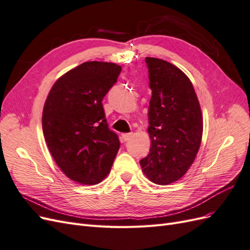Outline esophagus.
I'll list each match as a JSON object with an SVG mask.
<instances>
[{
	"label": "esophagus",
	"mask_w": 250,
	"mask_h": 250,
	"mask_svg": "<svg viewBox=\"0 0 250 250\" xmlns=\"http://www.w3.org/2000/svg\"><path fill=\"white\" fill-rule=\"evenodd\" d=\"M132 135H133L132 133H123L122 134V138L126 142V141H129L132 138Z\"/></svg>",
	"instance_id": "esophagus-1"
}]
</instances>
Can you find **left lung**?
<instances>
[{"label":"left lung","mask_w":250,"mask_h":250,"mask_svg":"<svg viewBox=\"0 0 250 250\" xmlns=\"http://www.w3.org/2000/svg\"><path fill=\"white\" fill-rule=\"evenodd\" d=\"M150 88L149 154L140 162L147 178L161 186L183 177L197 155L203 118L191 80L176 65L146 57Z\"/></svg>","instance_id":"left-lung-1"}]
</instances>
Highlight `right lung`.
<instances>
[{
  "mask_svg": "<svg viewBox=\"0 0 250 250\" xmlns=\"http://www.w3.org/2000/svg\"><path fill=\"white\" fill-rule=\"evenodd\" d=\"M120 65L86 62L59 77L42 110V132L50 153L64 175L97 185L108 175L120 148L102 105L117 81Z\"/></svg>",
  "mask_w": 250,
  "mask_h": 250,
  "instance_id": "add662e5",
  "label": "right lung"
}]
</instances>
